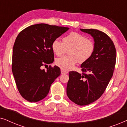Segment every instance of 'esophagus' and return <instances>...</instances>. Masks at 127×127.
<instances>
[{
	"label": "esophagus",
	"instance_id": "1",
	"mask_svg": "<svg viewBox=\"0 0 127 127\" xmlns=\"http://www.w3.org/2000/svg\"><path fill=\"white\" fill-rule=\"evenodd\" d=\"M61 74H67V73H68L67 72H66V71L63 70V69H61Z\"/></svg>",
	"mask_w": 127,
	"mask_h": 127
}]
</instances>
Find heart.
I'll return each instance as SVG.
<instances>
[{
    "mask_svg": "<svg viewBox=\"0 0 127 127\" xmlns=\"http://www.w3.org/2000/svg\"><path fill=\"white\" fill-rule=\"evenodd\" d=\"M63 43L55 39L52 49L57 56L64 54L69 50V56L57 58L55 64L65 70L72 69L78 62L84 63L91 58L95 50V44L86 36L77 32H71L62 39Z\"/></svg>",
    "mask_w": 127,
    "mask_h": 127,
    "instance_id": "1",
    "label": "heart"
}]
</instances>
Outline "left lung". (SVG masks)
Segmentation results:
<instances>
[{
    "label": "left lung",
    "mask_w": 127,
    "mask_h": 127,
    "mask_svg": "<svg viewBox=\"0 0 127 127\" xmlns=\"http://www.w3.org/2000/svg\"><path fill=\"white\" fill-rule=\"evenodd\" d=\"M80 31L94 38L95 50L91 58L81 65L82 74L75 71L69 72L66 94L74 103L84 106L95 102L105 92L113 74L116 50L105 33L93 29Z\"/></svg>",
    "instance_id": "obj_1"
}]
</instances>
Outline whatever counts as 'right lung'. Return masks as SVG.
I'll return each mask as SVG.
<instances>
[{
    "instance_id": "obj_1",
    "label": "right lung",
    "mask_w": 127,
    "mask_h": 127,
    "mask_svg": "<svg viewBox=\"0 0 127 127\" xmlns=\"http://www.w3.org/2000/svg\"><path fill=\"white\" fill-rule=\"evenodd\" d=\"M69 28L38 24L26 28L15 39L13 50L12 72L19 93L28 101L44 99L50 86L61 74L57 66L41 69L54 60L52 43Z\"/></svg>"
}]
</instances>
